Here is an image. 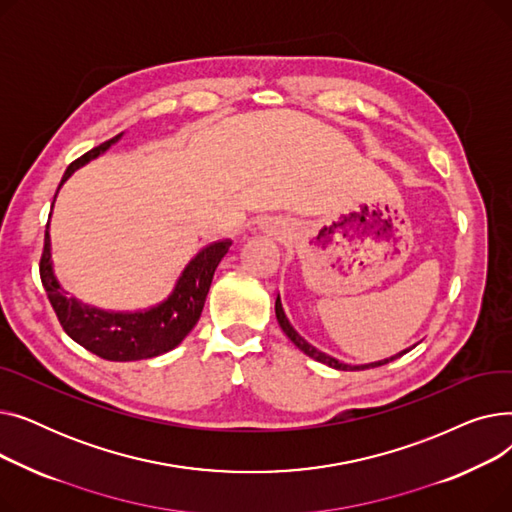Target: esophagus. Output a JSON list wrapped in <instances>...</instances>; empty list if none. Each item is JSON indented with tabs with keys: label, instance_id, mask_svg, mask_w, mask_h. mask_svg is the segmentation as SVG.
<instances>
[{
	"label": "esophagus",
	"instance_id": "34e87169",
	"mask_svg": "<svg viewBox=\"0 0 512 512\" xmlns=\"http://www.w3.org/2000/svg\"><path fill=\"white\" fill-rule=\"evenodd\" d=\"M280 230V222H265V232Z\"/></svg>",
	"mask_w": 512,
	"mask_h": 512
}]
</instances>
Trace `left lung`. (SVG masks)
I'll list each match as a JSON object with an SVG mask.
<instances>
[{
  "mask_svg": "<svg viewBox=\"0 0 512 512\" xmlns=\"http://www.w3.org/2000/svg\"><path fill=\"white\" fill-rule=\"evenodd\" d=\"M276 317H278V324H280V328H282V332L294 342V346L297 348H301V351L307 355V357H311V359H315V361H319V363H324V365H330V367H334V369H340V371H361V369H371V367H380V365H386V363H390V361H394V359H398V357H402L405 353H409L411 348H405V351H400V353H396L394 357H390V359H382V361H375V363H367V365H346V363H340L338 359H334V357H330V355H326V353H321V351H317L315 346H311L297 330L292 328V324L288 321V317H286V313H284V307H282V301H280V294H278V299H276Z\"/></svg>",
  "mask_w": 512,
  "mask_h": 512,
  "instance_id": "1",
  "label": "left lung"
}]
</instances>
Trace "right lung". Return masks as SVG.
I'll return each instance as SVG.
<instances>
[{"instance_id":"right-lung-1","label":"right lung","mask_w":512,"mask_h":512,"mask_svg":"<svg viewBox=\"0 0 512 512\" xmlns=\"http://www.w3.org/2000/svg\"><path fill=\"white\" fill-rule=\"evenodd\" d=\"M120 137L122 134L72 161L64 172L58 191L78 168L103 155L120 141ZM230 245V240H220L203 247L184 265L168 297L143 311H103L80 303L76 297H68V292L60 286L56 272H53L49 224L45 230L39 272L51 307L56 311L64 332L74 342L105 361H141L172 351L197 326L215 267L220 265Z\"/></svg>"}]
</instances>
